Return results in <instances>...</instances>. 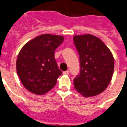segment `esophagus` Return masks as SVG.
<instances>
[{"instance_id":"34e87169","label":"esophagus","mask_w":127,"mask_h":127,"mask_svg":"<svg viewBox=\"0 0 127 127\" xmlns=\"http://www.w3.org/2000/svg\"><path fill=\"white\" fill-rule=\"evenodd\" d=\"M63 74L64 75H69V70H66V71L63 72Z\"/></svg>"}]
</instances>
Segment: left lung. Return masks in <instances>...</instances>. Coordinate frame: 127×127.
<instances>
[{"instance_id": "obj_1", "label": "left lung", "mask_w": 127, "mask_h": 127, "mask_svg": "<svg viewBox=\"0 0 127 127\" xmlns=\"http://www.w3.org/2000/svg\"><path fill=\"white\" fill-rule=\"evenodd\" d=\"M80 55V73L74 79V87L85 97L94 96L105 90L114 71V58L100 38L91 34L74 35Z\"/></svg>"}]
</instances>
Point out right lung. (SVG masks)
Returning <instances> with one entry per match:
<instances>
[{"label": "right lung", "instance_id": "add662e5", "mask_svg": "<svg viewBox=\"0 0 127 127\" xmlns=\"http://www.w3.org/2000/svg\"><path fill=\"white\" fill-rule=\"evenodd\" d=\"M62 35L43 34L31 40L18 54L16 68L22 85L31 93L44 95L57 84L62 72L54 51L64 41Z\"/></svg>", "mask_w": 127, "mask_h": 127}]
</instances>
